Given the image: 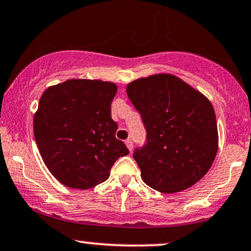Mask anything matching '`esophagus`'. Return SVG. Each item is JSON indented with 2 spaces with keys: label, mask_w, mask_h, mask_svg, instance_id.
<instances>
[{
  "label": "esophagus",
  "mask_w": 251,
  "mask_h": 251,
  "mask_svg": "<svg viewBox=\"0 0 251 251\" xmlns=\"http://www.w3.org/2000/svg\"><path fill=\"white\" fill-rule=\"evenodd\" d=\"M126 146H127V149L129 150V152H132V150H133V143H132L131 139H127V140L125 141Z\"/></svg>",
  "instance_id": "1"
}]
</instances>
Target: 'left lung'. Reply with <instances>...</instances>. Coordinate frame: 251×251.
<instances>
[{
	"label": "left lung",
	"mask_w": 251,
	"mask_h": 251,
	"mask_svg": "<svg viewBox=\"0 0 251 251\" xmlns=\"http://www.w3.org/2000/svg\"><path fill=\"white\" fill-rule=\"evenodd\" d=\"M147 143L133 158L147 186L165 194L182 192L212 167L219 147L215 111L206 96L171 74L128 84Z\"/></svg>",
	"instance_id": "obj_1"
}]
</instances>
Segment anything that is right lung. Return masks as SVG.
<instances>
[{"instance_id": "obj_1", "label": "right lung", "mask_w": 251, "mask_h": 251, "mask_svg": "<svg viewBox=\"0 0 251 251\" xmlns=\"http://www.w3.org/2000/svg\"><path fill=\"white\" fill-rule=\"evenodd\" d=\"M114 83L69 79L48 87L34 116L36 144L45 166L60 183L89 189L104 182L120 156L129 153L116 138L111 104Z\"/></svg>"}]
</instances>
